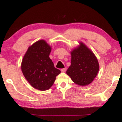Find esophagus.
<instances>
[{
  "label": "esophagus",
  "mask_w": 122,
  "mask_h": 122,
  "mask_svg": "<svg viewBox=\"0 0 122 122\" xmlns=\"http://www.w3.org/2000/svg\"><path fill=\"white\" fill-rule=\"evenodd\" d=\"M66 68H63V69H61V72H65L66 71Z\"/></svg>",
  "instance_id": "1"
}]
</instances>
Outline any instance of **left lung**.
I'll list each match as a JSON object with an SVG mask.
<instances>
[{
    "label": "left lung",
    "mask_w": 122,
    "mask_h": 122,
    "mask_svg": "<svg viewBox=\"0 0 122 122\" xmlns=\"http://www.w3.org/2000/svg\"><path fill=\"white\" fill-rule=\"evenodd\" d=\"M79 44L71 51V64L66 73L76 84L86 86L97 76L99 64L90 49L82 42Z\"/></svg>",
    "instance_id": "8db88e82"
}]
</instances>
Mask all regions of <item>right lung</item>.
<instances>
[{
    "instance_id": "right-lung-1",
    "label": "right lung",
    "mask_w": 122,
    "mask_h": 122,
    "mask_svg": "<svg viewBox=\"0 0 122 122\" xmlns=\"http://www.w3.org/2000/svg\"><path fill=\"white\" fill-rule=\"evenodd\" d=\"M51 50L46 41H38L29 47L21 63L25 79L33 88L42 91L50 89L61 73L50 58Z\"/></svg>"
}]
</instances>
